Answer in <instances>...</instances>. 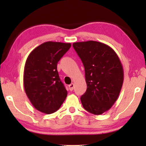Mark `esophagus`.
<instances>
[{"label":"esophagus","mask_w":146,"mask_h":146,"mask_svg":"<svg viewBox=\"0 0 146 146\" xmlns=\"http://www.w3.org/2000/svg\"><path fill=\"white\" fill-rule=\"evenodd\" d=\"M68 87H69V89H70V91L73 90L74 88V84L73 83H72L71 84H70V85L68 86Z\"/></svg>","instance_id":"esophagus-1"}]
</instances>
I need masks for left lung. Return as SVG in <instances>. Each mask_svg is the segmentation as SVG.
<instances>
[{"label":"left lung","instance_id":"left-lung-1","mask_svg":"<svg viewBox=\"0 0 146 146\" xmlns=\"http://www.w3.org/2000/svg\"><path fill=\"white\" fill-rule=\"evenodd\" d=\"M85 69L87 84L80 98L86 110L100 115L111 108L120 93L123 70L115 52L105 44L89 40L73 43Z\"/></svg>","mask_w":146,"mask_h":146}]
</instances>
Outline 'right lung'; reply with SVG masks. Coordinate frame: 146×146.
Wrapping results in <instances>:
<instances>
[{"label":"right lung","mask_w":146,"mask_h":146,"mask_svg":"<svg viewBox=\"0 0 146 146\" xmlns=\"http://www.w3.org/2000/svg\"><path fill=\"white\" fill-rule=\"evenodd\" d=\"M70 47V43L46 42L35 48L27 58L24 88L32 104L41 112L50 114L56 111L67 96L57 64Z\"/></svg>","instance_id":"right-lung-1"}]
</instances>
